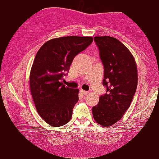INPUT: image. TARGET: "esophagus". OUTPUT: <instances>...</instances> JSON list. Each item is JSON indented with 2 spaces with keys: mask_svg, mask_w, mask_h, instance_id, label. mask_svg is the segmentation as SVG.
Returning <instances> with one entry per match:
<instances>
[{
  "mask_svg": "<svg viewBox=\"0 0 159 159\" xmlns=\"http://www.w3.org/2000/svg\"><path fill=\"white\" fill-rule=\"evenodd\" d=\"M80 91H81V93H82L84 95H88V94H89V91H85V90H80Z\"/></svg>",
  "mask_w": 159,
  "mask_h": 159,
  "instance_id": "obj_1",
  "label": "esophagus"
}]
</instances>
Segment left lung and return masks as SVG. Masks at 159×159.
<instances>
[{"label":"left lung","instance_id":"1","mask_svg":"<svg viewBox=\"0 0 159 159\" xmlns=\"http://www.w3.org/2000/svg\"><path fill=\"white\" fill-rule=\"evenodd\" d=\"M94 41L104 66L106 93L93 107V116L98 124L110 127L122 117L132 101L138 82L137 64L129 50L115 37H95Z\"/></svg>","mask_w":159,"mask_h":159}]
</instances>
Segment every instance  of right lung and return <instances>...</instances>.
<instances>
[{
    "label": "right lung",
    "mask_w": 159,
    "mask_h": 159,
    "mask_svg": "<svg viewBox=\"0 0 159 159\" xmlns=\"http://www.w3.org/2000/svg\"><path fill=\"white\" fill-rule=\"evenodd\" d=\"M93 42L91 37L69 36L50 39L34 59L30 88L38 114L47 124L61 127L72 117L79 90L63 84L74 57Z\"/></svg>",
    "instance_id": "add662e5"
}]
</instances>
